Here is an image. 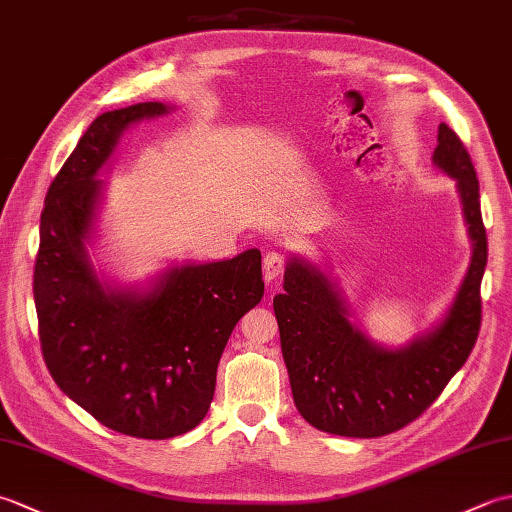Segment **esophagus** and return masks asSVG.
Returning <instances> with one entry per match:
<instances>
[{"label":"esophagus","instance_id":"34e87169","mask_svg":"<svg viewBox=\"0 0 512 512\" xmlns=\"http://www.w3.org/2000/svg\"><path fill=\"white\" fill-rule=\"evenodd\" d=\"M286 264H288V257L281 253V250H268L264 255V277L268 281L277 279L286 270Z\"/></svg>","mask_w":512,"mask_h":512}]
</instances>
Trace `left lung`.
Wrapping results in <instances>:
<instances>
[{"mask_svg": "<svg viewBox=\"0 0 512 512\" xmlns=\"http://www.w3.org/2000/svg\"><path fill=\"white\" fill-rule=\"evenodd\" d=\"M433 162L458 180L473 259L436 330L402 350H383L347 319L330 279L292 259L273 299L292 398L312 427L345 438H380L427 411L466 363L482 325L480 286L488 257L480 184L460 136L438 127Z\"/></svg>", "mask_w": 512, "mask_h": 512, "instance_id": "left-lung-1", "label": "left lung"}]
</instances>
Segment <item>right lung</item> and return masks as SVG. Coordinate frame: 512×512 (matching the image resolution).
Wrapping results in <instances>:
<instances>
[{
  "mask_svg": "<svg viewBox=\"0 0 512 512\" xmlns=\"http://www.w3.org/2000/svg\"><path fill=\"white\" fill-rule=\"evenodd\" d=\"M167 112L138 103L94 118L46 193L35 259L43 361L54 383L107 429L167 440L211 407L235 323L264 297L262 253L180 266L147 295L103 288L85 255L101 180L123 129Z\"/></svg>",
  "mask_w": 512,
  "mask_h": 512,
  "instance_id": "1",
  "label": "right lung"
}]
</instances>
